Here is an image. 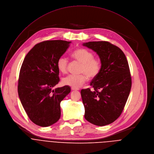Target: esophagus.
<instances>
[{
  "label": "esophagus",
  "instance_id": "obj_1",
  "mask_svg": "<svg viewBox=\"0 0 154 154\" xmlns=\"http://www.w3.org/2000/svg\"><path fill=\"white\" fill-rule=\"evenodd\" d=\"M71 89L72 91H79V90L78 88H72Z\"/></svg>",
  "mask_w": 154,
  "mask_h": 154
}]
</instances>
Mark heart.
I'll return each instance as SVG.
<instances>
[{"instance_id":"heart-1","label":"heart","mask_w":154,"mask_h":154,"mask_svg":"<svg viewBox=\"0 0 154 154\" xmlns=\"http://www.w3.org/2000/svg\"><path fill=\"white\" fill-rule=\"evenodd\" d=\"M71 56L73 59L78 61L82 65L79 75H69L62 79V83L66 86L78 88L86 83L88 77L89 79L96 78L100 72L101 62L99 58L94 57V53L91 51L84 48H78L73 51ZM68 60L64 57L58 59L56 66L58 70L63 74L67 72Z\"/></svg>"}]
</instances>
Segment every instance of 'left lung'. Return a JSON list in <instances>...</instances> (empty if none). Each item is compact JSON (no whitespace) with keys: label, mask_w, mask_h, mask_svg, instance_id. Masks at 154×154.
I'll use <instances>...</instances> for the list:
<instances>
[{"label":"left lung","mask_w":154,"mask_h":154,"mask_svg":"<svg viewBox=\"0 0 154 154\" xmlns=\"http://www.w3.org/2000/svg\"><path fill=\"white\" fill-rule=\"evenodd\" d=\"M84 46L99 56L101 68L91 82L93 88L82 89L84 117L90 123L105 126L114 122L124 109L131 88V77L125 55L108 42H90Z\"/></svg>","instance_id":"obj_1"}]
</instances>
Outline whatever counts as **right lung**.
<instances>
[{"label":"right lung","mask_w":154,"mask_h":154,"mask_svg":"<svg viewBox=\"0 0 154 154\" xmlns=\"http://www.w3.org/2000/svg\"><path fill=\"white\" fill-rule=\"evenodd\" d=\"M71 42L46 40L37 43L26 56L18 84L21 104L30 120L48 127L60 117V102L70 92L65 86L53 89L60 81L56 63Z\"/></svg>","instance_id":"add662e5"}]
</instances>
